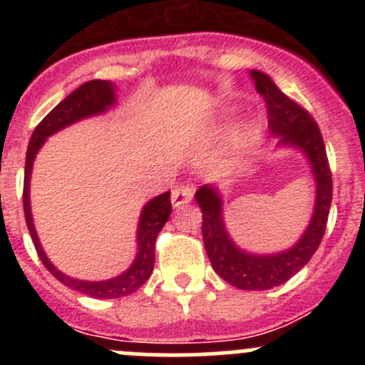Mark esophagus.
<instances>
[{
	"label": "esophagus",
	"mask_w": 365,
	"mask_h": 365,
	"mask_svg": "<svg viewBox=\"0 0 365 365\" xmlns=\"http://www.w3.org/2000/svg\"><path fill=\"white\" fill-rule=\"evenodd\" d=\"M194 197V187L192 185H178L175 187V190H173L171 194V203L173 206H183L187 203H190Z\"/></svg>",
	"instance_id": "obj_1"
}]
</instances>
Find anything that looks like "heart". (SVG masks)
Instances as JSON below:
<instances>
[{"mask_svg": "<svg viewBox=\"0 0 365 365\" xmlns=\"http://www.w3.org/2000/svg\"><path fill=\"white\" fill-rule=\"evenodd\" d=\"M254 134V127L251 123H242L240 127H237V130H235L233 134V143L237 146H244L247 145L249 141H251Z\"/></svg>", "mask_w": 365, "mask_h": 365, "instance_id": "obj_1", "label": "heart"}]
</instances>
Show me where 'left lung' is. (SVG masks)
<instances>
[{
  "label": "left lung",
  "instance_id": "1",
  "mask_svg": "<svg viewBox=\"0 0 365 365\" xmlns=\"http://www.w3.org/2000/svg\"><path fill=\"white\" fill-rule=\"evenodd\" d=\"M257 93L267 102L268 128L277 138V148H295L304 153L316 183V200L311 220L297 244L281 252L254 254L238 247L224 222L222 196L215 185L197 189L196 201L203 210V242L208 259L220 279L238 289H263L284 284L309 263L325 235L332 203V175L325 143L312 116L286 97L274 81L259 70H251Z\"/></svg>",
  "mask_w": 365,
  "mask_h": 365
}]
</instances>
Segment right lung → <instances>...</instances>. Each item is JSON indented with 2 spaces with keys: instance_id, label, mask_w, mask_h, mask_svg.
<instances>
[{
  "instance_id": "right-lung-1",
  "label": "right lung",
  "mask_w": 365,
  "mask_h": 365,
  "mask_svg": "<svg viewBox=\"0 0 365 365\" xmlns=\"http://www.w3.org/2000/svg\"><path fill=\"white\" fill-rule=\"evenodd\" d=\"M116 86H114L111 81L93 79L81 84L76 91H72L67 98H63L53 111L47 114L36 125L35 132H33L31 139H29L28 152H26L23 192L26 224H28L29 235H31V240L35 244V249L38 252V257L42 259L43 267L67 288L76 289V292L84 293L88 297L106 298V300L108 298H121L130 295V293L141 288L150 279L153 263H155V240L159 237L160 230L164 227V224L168 222L169 213H171V200H169V194L171 192L160 194V196L153 197V200H150L148 203L143 206L138 222V237H135L138 238L135 240L138 242V252H135L134 261H132V264L127 270L121 272L116 277L106 279V281H81V279L68 277L63 272L58 270L51 263L47 254L43 252L38 235H36L35 224H33L31 203H29V182H31L33 162H35L36 153L40 152L47 138L63 130L65 127H70V125L84 120V118L108 113L109 109L116 106Z\"/></svg>"
}]
</instances>
